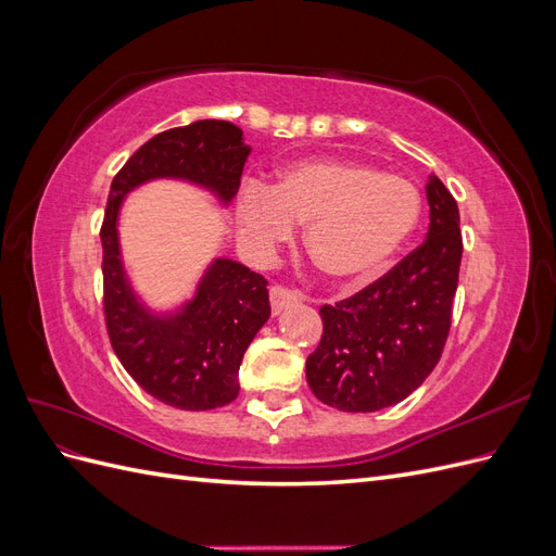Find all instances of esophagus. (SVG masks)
I'll return each instance as SVG.
<instances>
[{"label":"esophagus","mask_w":556,"mask_h":556,"mask_svg":"<svg viewBox=\"0 0 556 556\" xmlns=\"http://www.w3.org/2000/svg\"><path fill=\"white\" fill-rule=\"evenodd\" d=\"M268 296H271V313H274V315L282 313L285 308L296 304V301H299V292H296V290L282 288V285H274L271 292H268Z\"/></svg>","instance_id":"esophagus-1"}]
</instances>
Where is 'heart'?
<instances>
[{
	"label": "heart",
	"instance_id": "1",
	"mask_svg": "<svg viewBox=\"0 0 556 556\" xmlns=\"http://www.w3.org/2000/svg\"><path fill=\"white\" fill-rule=\"evenodd\" d=\"M419 215L422 194L410 180L350 160L294 164L271 190L248 182L237 201L239 231L252 250L271 252L292 239L294 225H306L308 257L339 282L380 274Z\"/></svg>",
	"mask_w": 556,
	"mask_h": 556
}]
</instances>
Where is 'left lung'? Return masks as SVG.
I'll return each instance as SVG.
<instances>
[{"mask_svg": "<svg viewBox=\"0 0 556 556\" xmlns=\"http://www.w3.org/2000/svg\"><path fill=\"white\" fill-rule=\"evenodd\" d=\"M427 201V241L362 292L319 308L325 331L306 359V380L331 408H390L443 355L464 243L457 201L439 176H429Z\"/></svg>", "mask_w": 556, "mask_h": 556, "instance_id": "8db88e82", "label": "left lung"}]
</instances>
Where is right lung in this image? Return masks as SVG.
<instances>
[{
    "instance_id": "add662e5",
    "label": "right lung",
    "mask_w": 556,
    "mask_h": 556,
    "mask_svg": "<svg viewBox=\"0 0 556 556\" xmlns=\"http://www.w3.org/2000/svg\"><path fill=\"white\" fill-rule=\"evenodd\" d=\"M250 146L227 121H197L146 141L111 182L102 223L104 317L125 371L157 401L180 410H213L239 396V366L271 315L264 276L215 260L180 311L157 315L134 294L117 241L125 194L155 178L190 180L229 204L239 192Z\"/></svg>"
}]
</instances>
